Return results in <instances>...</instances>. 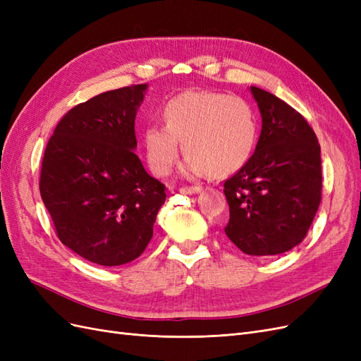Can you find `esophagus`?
Instances as JSON below:
<instances>
[{"instance_id": "obj_1", "label": "esophagus", "mask_w": 361, "mask_h": 361, "mask_svg": "<svg viewBox=\"0 0 361 361\" xmlns=\"http://www.w3.org/2000/svg\"><path fill=\"white\" fill-rule=\"evenodd\" d=\"M182 194H199L202 191L200 187H185V188H180L179 190Z\"/></svg>"}]
</instances>
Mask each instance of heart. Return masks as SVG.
I'll list each match as a JSON object with an SVG mask.
<instances>
[{"label": "heart", "instance_id": "heart-1", "mask_svg": "<svg viewBox=\"0 0 361 361\" xmlns=\"http://www.w3.org/2000/svg\"><path fill=\"white\" fill-rule=\"evenodd\" d=\"M162 117L166 125L143 130L146 159L161 176L173 169L180 141L187 152L179 170L185 178L232 174L245 166L257 143V114L239 96L183 92L167 102Z\"/></svg>", "mask_w": 361, "mask_h": 361}]
</instances>
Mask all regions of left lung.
Returning a JSON list of instances; mask_svg holds the SVG:
<instances>
[{"label":"left lung","instance_id":"left-lung-1","mask_svg":"<svg viewBox=\"0 0 361 361\" xmlns=\"http://www.w3.org/2000/svg\"><path fill=\"white\" fill-rule=\"evenodd\" d=\"M262 116L255 154L224 182L227 238L250 256L286 253L307 235L322 190L321 146L298 111L251 85Z\"/></svg>","mask_w":361,"mask_h":361}]
</instances>
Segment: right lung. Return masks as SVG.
I'll return each instance as SVG.
<instances>
[{
	"label": "right lung",
	"instance_id": "right-lung-1",
	"mask_svg": "<svg viewBox=\"0 0 361 361\" xmlns=\"http://www.w3.org/2000/svg\"><path fill=\"white\" fill-rule=\"evenodd\" d=\"M147 84L97 94L73 106L48 141L40 195L60 241L102 267L143 253L166 187L135 155V116Z\"/></svg>",
	"mask_w": 361,
	"mask_h": 361
}]
</instances>
